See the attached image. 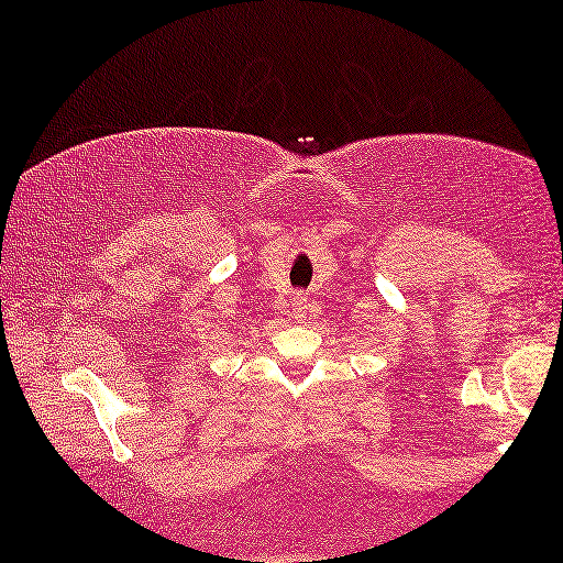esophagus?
<instances>
[{"label": "esophagus", "mask_w": 563, "mask_h": 563, "mask_svg": "<svg viewBox=\"0 0 563 563\" xmlns=\"http://www.w3.org/2000/svg\"><path fill=\"white\" fill-rule=\"evenodd\" d=\"M294 317H297L299 321L307 317V294H301V291L294 294Z\"/></svg>", "instance_id": "1"}]
</instances>
